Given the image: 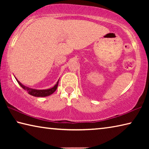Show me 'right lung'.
Segmentation results:
<instances>
[{"mask_svg":"<svg viewBox=\"0 0 149 149\" xmlns=\"http://www.w3.org/2000/svg\"><path fill=\"white\" fill-rule=\"evenodd\" d=\"M17 80V79H16ZM17 83H18L19 85L21 86L24 89L26 90L27 92L29 93V95H31L33 97H47V96H49L50 95H52L55 91L56 90L57 87H58V81L56 83V84L54 85L53 87L50 88V89H45V90H37V89H30L29 87H27L26 86H24V85H22L21 83H20L19 81L17 80Z\"/></svg>","mask_w":149,"mask_h":149,"instance_id":"1","label":"right lung"}]
</instances>
